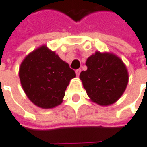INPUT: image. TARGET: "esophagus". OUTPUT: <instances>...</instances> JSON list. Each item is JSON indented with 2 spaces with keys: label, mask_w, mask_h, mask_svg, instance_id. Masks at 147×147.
I'll return each instance as SVG.
<instances>
[{
  "label": "esophagus",
  "mask_w": 147,
  "mask_h": 147,
  "mask_svg": "<svg viewBox=\"0 0 147 147\" xmlns=\"http://www.w3.org/2000/svg\"><path fill=\"white\" fill-rule=\"evenodd\" d=\"M80 71H81V70H80V69H77V70H76V76H80Z\"/></svg>",
  "instance_id": "1"
}]
</instances>
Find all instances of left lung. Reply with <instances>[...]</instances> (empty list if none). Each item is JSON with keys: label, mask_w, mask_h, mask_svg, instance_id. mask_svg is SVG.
<instances>
[{"label": "left lung", "mask_w": 147, "mask_h": 147, "mask_svg": "<svg viewBox=\"0 0 147 147\" xmlns=\"http://www.w3.org/2000/svg\"><path fill=\"white\" fill-rule=\"evenodd\" d=\"M87 70L80 79L90 100L101 106L117 102L128 83V71L123 60L111 53L95 52L87 58Z\"/></svg>", "instance_id": "1"}]
</instances>
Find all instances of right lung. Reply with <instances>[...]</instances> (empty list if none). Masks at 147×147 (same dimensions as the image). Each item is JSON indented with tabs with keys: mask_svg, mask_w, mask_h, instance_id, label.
<instances>
[{
	"mask_svg": "<svg viewBox=\"0 0 147 147\" xmlns=\"http://www.w3.org/2000/svg\"><path fill=\"white\" fill-rule=\"evenodd\" d=\"M19 76L24 91L34 105L53 109L62 103L76 74L55 52L42 45L24 57Z\"/></svg>",
	"mask_w": 147,
	"mask_h": 147,
	"instance_id": "add662e5",
	"label": "right lung"
}]
</instances>
